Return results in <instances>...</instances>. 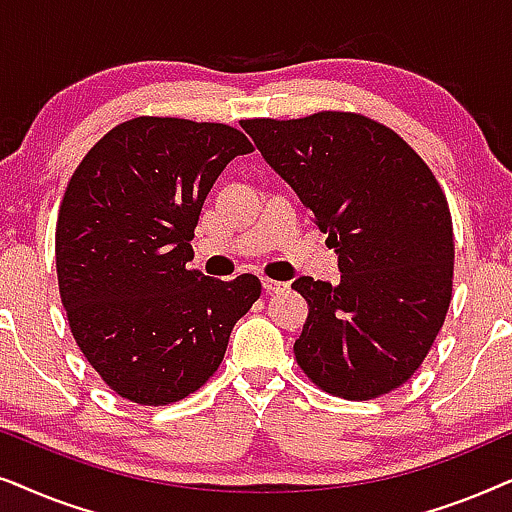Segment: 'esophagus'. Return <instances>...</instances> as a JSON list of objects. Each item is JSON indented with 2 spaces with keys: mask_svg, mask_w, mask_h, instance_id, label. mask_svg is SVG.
<instances>
[{
  "mask_svg": "<svg viewBox=\"0 0 512 512\" xmlns=\"http://www.w3.org/2000/svg\"><path fill=\"white\" fill-rule=\"evenodd\" d=\"M262 288H264V292H278V290H285V288H288V285H285V283H278V281H274V278H267V276H264V278H262Z\"/></svg>",
  "mask_w": 512,
  "mask_h": 512,
  "instance_id": "34e87169",
  "label": "esophagus"
}]
</instances>
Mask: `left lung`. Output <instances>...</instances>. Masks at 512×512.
Returning <instances> with one entry per match:
<instances>
[{
	"instance_id": "obj_1",
	"label": "left lung",
	"mask_w": 512,
	"mask_h": 512,
	"mask_svg": "<svg viewBox=\"0 0 512 512\" xmlns=\"http://www.w3.org/2000/svg\"><path fill=\"white\" fill-rule=\"evenodd\" d=\"M241 126L339 255V285L292 283L309 304L297 365L346 400L403 386L452 299V215L431 168L398 133L356 112Z\"/></svg>"
}]
</instances>
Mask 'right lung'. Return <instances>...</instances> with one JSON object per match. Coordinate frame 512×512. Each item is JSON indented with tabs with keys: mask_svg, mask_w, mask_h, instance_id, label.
<instances>
[{
	"mask_svg": "<svg viewBox=\"0 0 512 512\" xmlns=\"http://www.w3.org/2000/svg\"><path fill=\"white\" fill-rule=\"evenodd\" d=\"M250 140L227 124L135 117L95 142L56 224L60 302L84 358L121 398L170 405L220 367L236 320L260 299L189 269V241L217 175Z\"/></svg>",
	"mask_w": 512,
	"mask_h": 512,
	"instance_id": "right-lung-1",
	"label": "right lung"
}]
</instances>
